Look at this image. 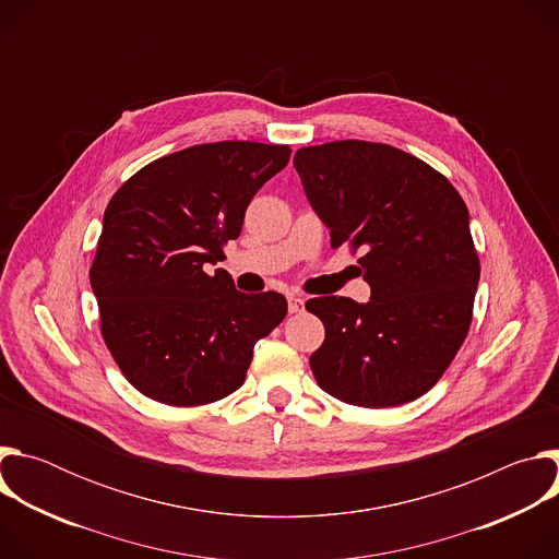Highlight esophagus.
I'll return each mask as SVG.
<instances>
[{"label": "esophagus", "instance_id": "esophagus-1", "mask_svg": "<svg viewBox=\"0 0 559 559\" xmlns=\"http://www.w3.org/2000/svg\"><path fill=\"white\" fill-rule=\"evenodd\" d=\"M287 309H289V313H298V311L305 309V300L296 294H289L287 296Z\"/></svg>", "mask_w": 559, "mask_h": 559}]
</instances>
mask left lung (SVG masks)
Segmentation results:
<instances>
[{"mask_svg": "<svg viewBox=\"0 0 559 559\" xmlns=\"http://www.w3.org/2000/svg\"><path fill=\"white\" fill-rule=\"evenodd\" d=\"M294 168L332 246L360 250L369 302L307 300L325 325L311 358L323 391L356 407H395L427 393L471 325L480 281L457 190L420 158L384 143L300 147Z\"/></svg>", "mask_w": 559, "mask_h": 559, "instance_id": "8db88e82", "label": "left lung"}]
</instances>
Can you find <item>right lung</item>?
<instances>
[{
	"label": "right lung",
	"mask_w": 559,
	"mask_h": 559,
	"mask_svg": "<svg viewBox=\"0 0 559 559\" xmlns=\"http://www.w3.org/2000/svg\"><path fill=\"white\" fill-rule=\"evenodd\" d=\"M289 154L254 141L192 145L147 164L110 199L91 285L112 358L152 401H221L243 384L254 345L285 318L283 294H243L210 267Z\"/></svg>",
	"instance_id": "add662e5"
}]
</instances>
